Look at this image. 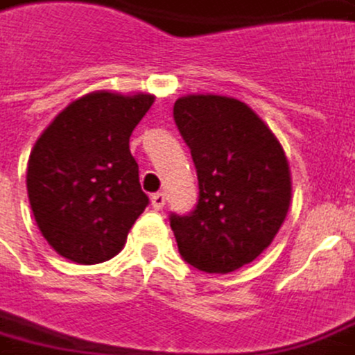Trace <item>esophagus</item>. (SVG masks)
<instances>
[{
  "label": "esophagus",
  "mask_w": 355,
  "mask_h": 355,
  "mask_svg": "<svg viewBox=\"0 0 355 355\" xmlns=\"http://www.w3.org/2000/svg\"><path fill=\"white\" fill-rule=\"evenodd\" d=\"M152 207L156 209V211H160V209H164V205H166V195L164 193H154L152 195Z\"/></svg>",
  "instance_id": "esophagus-1"
}]
</instances>
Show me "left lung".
Returning a JSON list of instances; mask_svg holds the SVG:
<instances>
[{"label": "left lung", "mask_w": 355, "mask_h": 355, "mask_svg": "<svg viewBox=\"0 0 355 355\" xmlns=\"http://www.w3.org/2000/svg\"><path fill=\"white\" fill-rule=\"evenodd\" d=\"M173 121L191 150L199 199L170 215L182 258L207 273H228L272 244L291 205V172L279 140L246 103L185 95Z\"/></svg>", "instance_id": "obj_1"}]
</instances>
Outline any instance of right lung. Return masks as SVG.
Returning <instances> with one entry per match:
<instances>
[{"label":"right lung","mask_w":355,"mask_h":355,"mask_svg":"<svg viewBox=\"0 0 355 355\" xmlns=\"http://www.w3.org/2000/svg\"><path fill=\"white\" fill-rule=\"evenodd\" d=\"M154 95L94 92L72 101L40 135L27 166L37 227L76 263L116 256L148 205L128 139Z\"/></svg>","instance_id":"right-lung-1"}]
</instances>
